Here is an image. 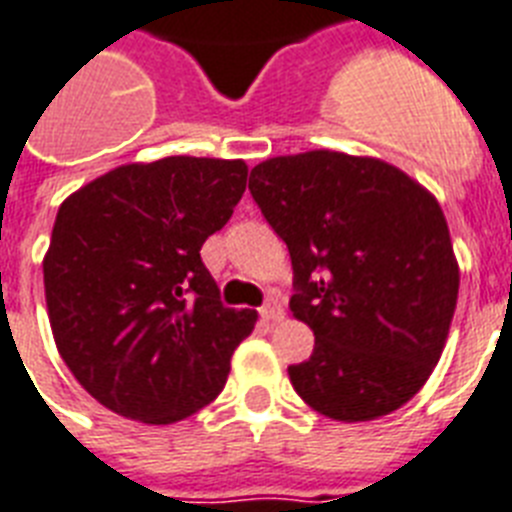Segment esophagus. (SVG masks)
I'll return each mask as SVG.
<instances>
[{"instance_id":"34e87169","label":"esophagus","mask_w":512,"mask_h":512,"mask_svg":"<svg viewBox=\"0 0 512 512\" xmlns=\"http://www.w3.org/2000/svg\"><path fill=\"white\" fill-rule=\"evenodd\" d=\"M261 317H264L267 322H277L282 317V306L277 304L275 298H269L267 304L261 306Z\"/></svg>"}]
</instances>
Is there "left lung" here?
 <instances>
[{"mask_svg":"<svg viewBox=\"0 0 512 512\" xmlns=\"http://www.w3.org/2000/svg\"><path fill=\"white\" fill-rule=\"evenodd\" d=\"M248 190L293 264V317L314 330L290 383L343 423L399 410L431 378L460 267L439 200L380 158L309 150L251 169Z\"/></svg>","mask_w":512,"mask_h":512,"instance_id":"left-lung-1","label":"left lung"}]
</instances>
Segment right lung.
Returning a JSON list of instances; mask_svg holds the SVG:
<instances>
[{"mask_svg":"<svg viewBox=\"0 0 512 512\" xmlns=\"http://www.w3.org/2000/svg\"><path fill=\"white\" fill-rule=\"evenodd\" d=\"M248 166L171 155L126 163L63 200L44 253L57 351L102 407L147 425L222 394L259 314L227 309L200 248L230 222Z\"/></svg>","mask_w":512,"mask_h":512,"instance_id":"add662e5","label":"right lung"}]
</instances>
